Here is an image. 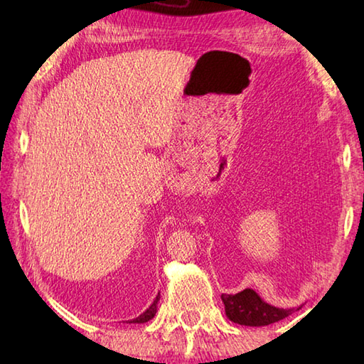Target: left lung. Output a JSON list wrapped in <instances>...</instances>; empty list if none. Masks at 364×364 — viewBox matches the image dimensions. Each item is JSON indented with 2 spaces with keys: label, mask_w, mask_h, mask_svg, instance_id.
<instances>
[{
  "label": "left lung",
  "mask_w": 364,
  "mask_h": 364,
  "mask_svg": "<svg viewBox=\"0 0 364 364\" xmlns=\"http://www.w3.org/2000/svg\"><path fill=\"white\" fill-rule=\"evenodd\" d=\"M227 318L247 327H264L288 318L299 308H277L262 300L253 289L247 288L237 294H222Z\"/></svg>",
  "instance_id": "1"
}]
</instances>
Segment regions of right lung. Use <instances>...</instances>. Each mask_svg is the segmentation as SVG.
<instances>
[{
	"mask_svg": "<svg viewBox=\"0 0 364 364\" xmlns=\"http://www.w3.org/2000/svg\"><path fill=\"white\" fill-rule=\"evenodd\" d=\"M159 294L156 296V299L153 300V304L146 308V310L141 314V316H137L136 319H131V321H128L129 323H144V322H149L150 319H153L154 318V314H156V311H158V301H159Z\"/></svg>",
	"mask_w": 364,
	"mask_h": 364,
	"instance_id": "right-lung-1",
	"label": "right lung"
}]
</instances>
